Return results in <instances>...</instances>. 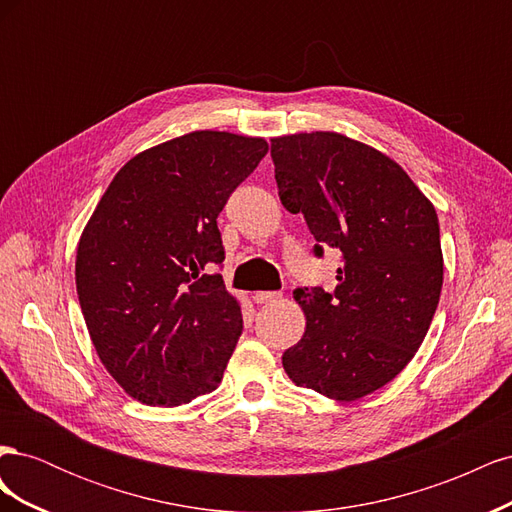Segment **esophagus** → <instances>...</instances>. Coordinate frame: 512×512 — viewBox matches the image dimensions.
<instances>
[{"mask_svg":"<svg viewBox=\"0 0 512 512\" xmlns=\"http://www.w3.org/2000/svg\"><path fill=\"white\" fill-rule=\"evenodd\" d=\"M254 303H258V305H265V303H273V301H277V299H282V294L280 292H265V290H260V292H254Z\"/></svg>","mask_w":512,"mask_h":512,"instance_id":"obj_1","label":"esophagus"}]
</instances>
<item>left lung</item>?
I'll use <instances>...</instances> for the list:
<instances>
[{
	"label": "left lung",
	"instance_id": "left-lung-1",
	"mask_svg": "<svg viewBox=\"0 0 512 512\" xmlns=\"http://www.w3.org/2000/svg\"><path fill=\"white\" fill-rule=\"evenodd\" d=\"M282 205L303 213L316 256L342 252L333 292L297 288L305 333L288 378L354 401L391 382L421 348L444 280L438 215L395 160L337 132L271 138Z\"/></svg>",
	"mask_w": 512,
	"mask_h": 512
}]
</instances>
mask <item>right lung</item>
<instances>
[{"mask_svg":"<svg viewBox=\"0 0 512 512\" xmlns=\"http://www.w3.org/2000/svg\"><path fill=\"white\" fill-rule=\"evenodd\" d=\"M260 136L196 130L145 149L108 185L76 250V292L102 365L173 408L220 386L243 331L220 273L218 215L267 156Z\"/></svg>","mask_w":512,"mask_h":512,"instance_id":"add662e5","label":"right lung"}]
</instances>
